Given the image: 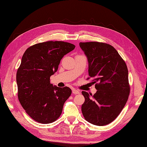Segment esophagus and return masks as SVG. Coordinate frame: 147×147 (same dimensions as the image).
<instances>
[{
    "mask_svg": "<svg viewBox=\"0 0 147 147\" xmlns=\"http://www.w3.org/2000/svg\"><path fill=\"white\" fill-rule=\"evenodd\" d=\"M72 92L73 94H78L80 93V91H78V90H76V89H73L72 90Z\"/></svg>",
    "mask_w": 147,
    "mask_h": 147,
    "instance_id": "1",
    "label": "esophagus"
}]
</instances>
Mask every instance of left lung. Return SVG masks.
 Listing matches in <instances>:
<instances>
[{"instance_id":"8db88e82","label":"left lung","mask_w":147,"mask_h":147,"mask_svg":"<svg viewBox=\"0 0 147 147\" xmlns=\"http://www.w3.org/2000/svg\"><path fill=\"white\" fill-rule=\"evenodd\" d=\"M88 61L89 76L97 90L92 96L82 94L85 102L81 111L85 119L93 125L103 126L117 117L128 100L130 86L125 61L111 45L91 41L80 43Z\"/></svg>"}]
</instances>
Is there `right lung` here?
Returning a JSON list of instances; mask_svg holds the SVG:
<instances>
[{
    "label": "right lung",
    "instance_id": "right-lung-1",
    "mask_svg": "<svg viewBox=\"0 0 147 147\" xmlns=\"http://www.w3.org/2000/svg\"><path fill=\"white\" fill-rule=\"evenodd\" d=\"M75 48L64 41H47L27 49L17 72L18 98L26 112L41 123L53 122L71 94L68 87L50 83L63 57Z\"/></svg>",
    "mask_w": 147,
    "mask_h": 147
}]
</instances>
